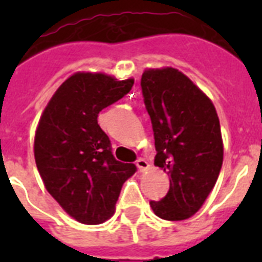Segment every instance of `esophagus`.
I'll return each instance as SVG.
<instances>
[{
  "label": "esophagus",
  "instance_id": "obj_1",
  "mask_svg": "<svg viewBox=\"0 0 262 262\" xmlns=\"http://www.w3.org/2000/svg\"><path fill=\"white\" fill-rule=\"evenodd\" d=\"M136 164H137V167H139L140 171H145V170L149 167V164H148L147 160L143 159V158H140V159L136 160Z\"/></svg>",
  "mask_w": 262,
  "mask_h": 262
}]
</instances>
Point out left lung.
Listing matches in <instances>:
<instances>
[{
	"mask_svg": "<svg viewBox=\"0 0 262 262\" xmlns=\"http://www.w3.org/2000/svg\"><path fill=\"white\" fill-rule=\"evenodd\" d=\"M141 91L155 137V166L170 175V189L149 201L164 220L194 215L215 186L223 163V141L213 103L174 68L148 69Z\"/></svg>",
	"mask_w": 262,
	"mask_h": 262,
	"instance_id": "8db88e82",
	"label": "left lung"
}]
</instances>
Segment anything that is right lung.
Wrapping results in <instances>:
<instances>
[{"instance_id":"1","label":"right lung","mask_w":262,"mask_h":262,"mask_svg":"<svg viewBox=\"0 0 262 262\" xmlns=\"http://www.w3.org/2000/svg\"><path fill=\"white\" fill-rule=\"evenodd\" d=\"M133 84V79L79 72L55 91L39 119L34 144L38 171L53 199L80 223L110 219L123 182L137 170L115 159L98 123L99 113Z\"/></svg>"}]
</instances>
